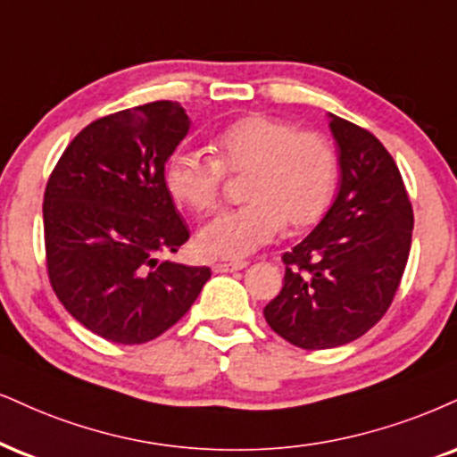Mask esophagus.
Here are the masks:
<instances>
[{"instance_id":"obj_1","label":"esophagus","mask_w":457,"mask_h":457,"mask_svg":"<svg viewBox=\"0 0 457 457\" xmlns=\"http://www.w3.org/2000/svg\"><path fill=\"white\" fill-rule=\"evenodd\" d=\"M247 267V261H230V262H213L212 269L213 273H233L241 271V269Z\"/></svg>"}]
</instances>
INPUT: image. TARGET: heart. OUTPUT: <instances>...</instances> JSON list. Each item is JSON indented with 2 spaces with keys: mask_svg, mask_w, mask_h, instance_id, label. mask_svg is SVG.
Returning a JSON list of instances; mask_svg holds the SVG:
<instances>
[{
  "mask_svg": "<svg viewBox=\"0 0 457 457\" xmlns=\"http://www.w3.org/2000/svg\"><path fill=\"white\" fill-rule=\"evenodd\" d=\"M224 176L245 178L237 210L196 235L205 258H244L271 244L284 224L303 230L328 212L339 161L328 139L269 116H245L213 139V159L176 150L165 165V188L188 210L210 213L222 199Z\"/></svg>",
  "mask_w": 457,
  "mask_h": 457,
  "instance_id": "b5f03b06",
  "label": "heart"
}]
</instances>
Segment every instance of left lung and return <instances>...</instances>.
Listing matches in <instances>:
<instances>
[{"label":"left lung","mask_w":457,"mask_h":457,"mask_svg":"<svg viewBox=\"0 0 457 457\" xmlns=\"http://www.w3.org/2000/svg\"><path fill=\"white\" fill-rule=\"evenodd\" d=\"M339 195L320 224L281 256L284 288L264 320L292 345L356 341L384 318L411 252L413 207L398 165L366 129L330 114Z\"/></svg>","instance_id":"1"}]
</instances>
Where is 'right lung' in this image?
I'll list each match as a JSON object with an SVG mask.
<instances>
[{
    "label": "right lung",
    "instance_id": "obj_1",
    "mask_svg": "<svg viewBox=\"0 0 457 457\" xmlns=\"http://www.w3.org/2000/svg\"><path fill=\"white\" fill-rule=\"evenodd\" d=\"M176 101L97 118L67 145L44 193L46 271L56 298L101 339L139 345L196 301L207 267L161 262L190 237L165 188L188 133Z\"/></svg>",
    "mask_w": 457,
    "mask_h": 457
}]
</instances>
